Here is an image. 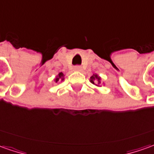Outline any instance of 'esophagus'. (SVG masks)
<instances>
[{"mask_svg":"<svg viewBox=\"0 0 154 154\" xmlns=\"http://www.w3.org/2000/svg\"><path fill=\"white\" fill-rule=\"evenodd\" d=\"M74 71H76V72H81L82 67L80 66H76L74 67Z\"/></svg>","mask_w":154,"mask_h":154,"instance_id":"1","label":"esophagus"}]
</instances>
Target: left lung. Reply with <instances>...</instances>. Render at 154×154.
Instances as JSON below:
<instances>
[{
    "label": "left lung",
    "mask_w": 154,
    "mask_h": 154,
    "mask_svg": "<svg viewBox=\"0 0 154 154\" xmlns=\"http://www.w3.org/2000/svg\"><path fill=\"white\" fill-rule=\"evenodd\" d=\"M90 82L93 84H94L95 86L99 87L100 85V83H101V78L97 74H93V76L90 77Z\"/></svg>",
    "instance_id": "1"
}]
</instances>
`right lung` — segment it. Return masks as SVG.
<instances>
[{
	"label": "right lung",
	"instance_id": "obj_1",
	"mask_svg": "<svg viewBox=\"0 0 154 154\" xmlns=\"http://www.w3.org/2000/svg\"><path fill=\"white\" fill-rule=\"evenodd\" d=\"M64 80V74L62 72H60L56 77L55 78V82H57L59 81H63Z\"/></svg>",
	"mask_w": 154,
	"mask_h": 154
}]
</instances>
